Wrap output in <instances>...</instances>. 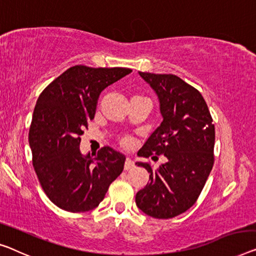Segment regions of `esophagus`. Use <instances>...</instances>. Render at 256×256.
I'll use <instances>...</instances> for the list:
<instances>
[{
  "label": "esophagus",
  "mask_w": 256,
  "mask_h": 256,
  "mask_svg": "<svg viewBox=\"0 0 256 256\" xmlns=\"http://www.w3.org/2000/svg\"><path fill=\"white\" fill-rule=\"evenodd\" d=\"M134 166H136L134 162H133L131 158H128L126 160H125V164H124V169H125V170H131V169H133V168H134Z\"/></svg>",
  "instance_id": "1"
}]
</instances>
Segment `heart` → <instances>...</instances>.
<instances>
[{"mask_svg":"<svg viewBox=\"0 0 256 256\" xmlns=\"http://www.w3.org/2000/svg\"><path fill=\"white\" fill-rule=\"evenodd\" d=\"M120 144L123 147H130L132 144V140L128 136H124V138L120 139Z\"/></svg>","mask_w":256,"mask_h":256,"instance_id":"obj_1","label":"heart"}]
</instances>
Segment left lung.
I'll return each mask as SVG.
<instances>
[{
  "mask_svg": "<svg viewBox=\"0 0 256 256\" xmlns=\"http://www.w3.org/2000/svg\"><path fill=\"white\" fill-rule=\"evenodd\" d=\"M139 74L158 94L163 122L138 152L141 158L166 162L150 172V182L136 196L140 210L154 218H172L196 204L214 166L215 126L204 96L174 74Z\"/></svg>",
  "mask_w": 256,
  "mask_h": 256,
  "instance_id": "8db88e82",
  "label": "left lung"
}]
</instances>
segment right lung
<instances>
[{"instance_id":"1","label":"right lung","mask_w":256,"mask_h":256,"mask_svg":"<svg viewBox=\"0 0 256 256\" xmlns=\"http://www.w3.org/2000/svg\"><path fill=\"white\" fill-rule=\"evenodd\" d=\"M131 72L128 68L74 66L38 98L28 133L32 163L46 196L60 209L80 212L98 207L123 171L120 152L106 146L84 156L79 146L101 92Z\"/></svg>"}]
</instances>
